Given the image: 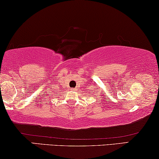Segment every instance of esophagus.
Masks as SVG:
<instances>
[{"label":"esophagus","instance_id":"obj_1","mask_svg":"<svg viewBox=\"0 0 159 159\" xmlns=\"http://www.w3.org/2000/svg\"><path fill=\"white\" fill-rule=\"evenodd\" d=\"M71 91H76V89H71Z\"/></svg>","mask_w":159,"mask_h":159}]
</instances>
